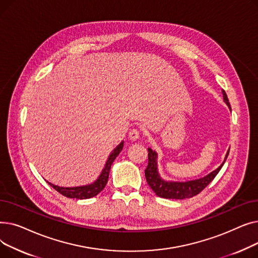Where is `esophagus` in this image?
Segmentation results:
<instances>
[{"mask_svg":"<svg viewBox=\"0 0 258 258\" xmlns=\"http://www.w3.org/2000/svg\"><path fill=\"white\" fill-rule=\"evenodd\" d=\"M128 137L131 140H138L140 138V131L136 128L131 130L128 133Z\"/></svg>","mask_w":258,"mask_h":258,"instance_id":"34e87169","label":"esophagus"}]
</instances>
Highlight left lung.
Returning a JSON list of instances; mask_svg holds the SVG:
<instances>
[{"label":"left lung","instance_id":"obj_1","mask_svg":"<svg viewBox=\"0 0 258 258\" xmlns=\"http://www.w3.org/2000/svg\"><path fill=\"white\" fill-rule=\"evenodd\" d=\"M223 97L225 103L228 105L229 110L231 111V106H230L228 97L226 92L223 90ZM230 150V148H229ZM229 150L226 154L225 160L223 163L210 173L200 179L185 181V182H177V181H166L161 178V175L158 170V154L153 151L152 148H148V164L145 169V178L147 184L151 186L154 192L164 199H175V200H183L192 198L199 195L203 189H204L214 178L215 175L219 173L221 168L223 167L226 159L229 155Z\"/></svg>","mask_w":258,"mask_h":258}]
</instances>
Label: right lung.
<instances>
[{
  "instance_id": "add662e5",
  "label": "right lung",
  "mask_w": 258,
  "mask_h": 258,
  "mask_svg": "<svg viewBox=\"0 0 258 258\" xmlns=\"http://www.w3.org/2000/svg\"><path fill=\"white\" fill-rule=\"evenodd\" d=\"M123 141H121L115 148L114 151L108 156L105 165L103 169L101 170L99 177L95 180L93 183L88 184V185H83V186H76V187H60L57 185H54L50 182H48L49 185H51L56 191H58L60 195L70 198V199H78V200H86V199H91L95 196H97L102 189L105 187L107 180H108V174H110V169L113 164L114 160L116 157L120 154V152L123 148Z\"/></svg>"
}]
</instances>
